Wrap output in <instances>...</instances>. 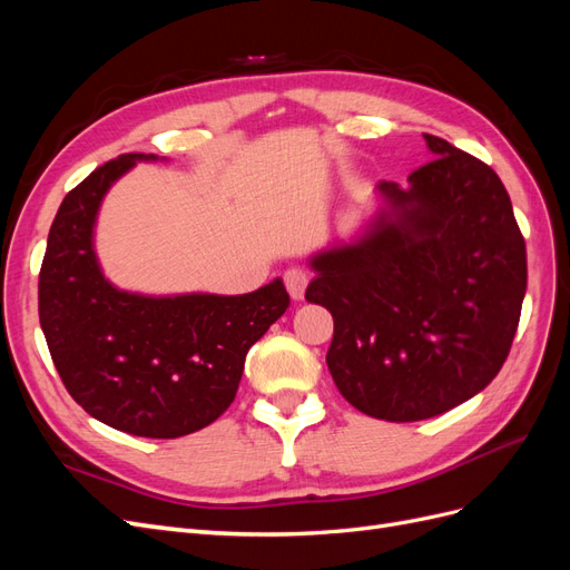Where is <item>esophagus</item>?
<instances>
[{
	"mask_svg": "<svg viewBox=\"0 0 570 570\" xmlns=\"http://www.w3.org/2000/svg\"><path fill=\"white\" fill-rule=\"evenodd\" d=\"M283 281H285L289 297L299 302L304 297L306 285H308V273L304 268H287L285 275H283Z\"/></svg>",
	"mask_w": 570,
	"mask_h": 570,
	"instance_id": "1",
	"label": "esophagus"
}]
</instances>
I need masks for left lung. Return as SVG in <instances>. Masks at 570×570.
Here are the masks:
<instances>
[{"label": "left lung", "instance_id": "obj_1", "mask_svg": "<svg viewBox=\"0 0 570 570\" xmlns=\"http://www.w3.org/2000/svg\"><path fill=\"white\" fill-rule=\"evenodd\" d=\"M409 185L381 180L354 243L312 256L306 299L333 314L327 368L366 416H440L504 366L528 285L525 239L494 170L442 137Z\"/></svg>", "mask_w": 570, "mask_h": 570}]
</instances>
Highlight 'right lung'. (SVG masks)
Segmentation results:
<instances>
[{"label":"right lung","mask_w":570,"mask_h":570,"mask_svg":"<svg viewBox=\"0 0 570 570\" xmlns=\"http://www.w3.org/2000/svg\"><path fill=\"white\" fill-rule=\"evenodd\" d=\"M157 154H120L59 206L40 268L38 308L51 361L92 419L137 438H183L214 423L239 385L245 356L289 306L281 278L249 295L151 297L114 287L95 254L109 187Z\"/></svg>","instance_id":"right-lung-1"}]
</instances>
